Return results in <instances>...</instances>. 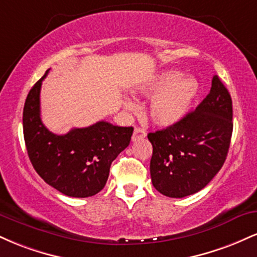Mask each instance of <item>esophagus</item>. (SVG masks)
I'll return each instance as SVG.
<instances>
[{
  "instance_id": "1",
  "label": "esophagus",
  "mask_w": 257,
  "mask_h": 257,
  "mask_svg": "<svg viewBox=\"0 0 257 257\" xmlns=\"http://www.w3.org/2000/svg\"><path fill=\"white\" fill-rule=\"evenodd\" d=\"M145 137H146V132L144 131V129H141V128H139V126H137V128L134 129V133H133L132 140L137 141V140H140V139H144Z\"/></svg>"
}]
</instances>
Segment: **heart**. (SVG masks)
Masks as SVG:
<instances>
[{"instance_id": "heart-1", "label": "heart", "mask_w": 257, "mask_h": 257, "mask_svg": "<svg viewBox=\"0 0 257 257\" xmlns=\"http://www.w3.org/2000/svg\"><path fill=\"white\" fill-rule=\"evenodd\" d=\"M143 95L151 96L149 116L156 125L167 126L179 123L192 107L199 91L193 76H182L178 70H163L139 88ZM126 107L133 104L125 100Z\"/></svg>"}]
</instances>
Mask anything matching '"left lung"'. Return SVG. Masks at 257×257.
Masks as SVG:
<instances>
[{
	"label": "left lung",
	"mask_w": 257,
	"mask_h": 257,
	"mask_svg": "<svg viewBox=\"0 0 257 257\" xmlns=\"http://www.w3.org/2000/svg\"><path fill=\"white\" fill-rule=\"evenodd\" d=\"M232 99L217 76L196 110L175 125L149 133L150 172L158 192L182 198L204 188L225 163L231 144Z\"/></svg>",
	"instance_id": "left-lung-1"
}]
</instances>
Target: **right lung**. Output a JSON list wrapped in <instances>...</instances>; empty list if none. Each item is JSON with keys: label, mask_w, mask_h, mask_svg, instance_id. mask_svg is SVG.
Wrapping results in <instances>:
<instances>
[{"label": "right lung", "mask_w": 257, "mask_h": 257, "mask_svg": "<svg viewBox=\"0 0 257 257\" xmlns=\"http://www.w3.org/2000/svg\"><path fill=\"white\" fill-rule=\"evenodd\" d=\"M48 71L29 91L23 111L29 158L38 175L65 196H94L104 188L111 163L128 147L134 128L100 120L64 135L49 132L40 108L41 85Z\"/></svg>", "instance_id": "obj_1"}]
</instances>
